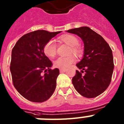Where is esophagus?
<instances>
[{
    "label": "esophagus",
    "instance_id": "1",
    "mask_svg": "<svg viewBox=\"0 0 124 124\" xmlns=\"http://www.w3.org/2000/svg\"><path fill=\"white\" fill-rule=\"evenodd\" d=\"M66 71V69H60V73H64V72H65Z\"/></svg>",
    "mask_w": 124,
    "mask_h": 124
}]
</instances>
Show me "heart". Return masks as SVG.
I'll use <instances>...</instances> for the list:
<instances>
[{
	"label": "heart",
	"mask_w": 124,
	"mask_h": 124,
	"mask_svg": "<svg viewBox=\"0 0 124 124\" xmlns=\"http://www.w3.org/2000/svg\"><path fill=\"white\" fill-rule=\"evenodd\" d=\"M60 40L71 46L70 54H74L79 56L81 55L82 51L78 46L79 41L77 37L73 35L66 34L61 36ZM43 53L46 56L53 58L56 53V45L53 40H50L43 46ZM76 58L73 56L69 57H60L54 61V66L55 67L61 69H66L73 63H75Z\"/></svg>",
	"instance_id": "heart-1"
}]
</instances>
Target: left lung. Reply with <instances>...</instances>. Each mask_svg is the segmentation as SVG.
Segmentation results:
<instances>
[{
    "label": "left lung",
    "mask_w": 124,
    "mask_h": 124,
    "mask_svg": "<svg viewBox=\"0 0 124 124\" xmlns=\"http://www.w3.org/2000/svg\"><path fill=\"white\" fill-rule=\"evenodd\" d=\"M66 31L77 35L84 43L83 58L76 64L81 72L76 70L72 79L73 86L84 97H97L106 90L111 81L114 68L112 50L100 35L89 27Z\"/></svg>",
    "instance_id": "left-lung-1"
}]
</instances>
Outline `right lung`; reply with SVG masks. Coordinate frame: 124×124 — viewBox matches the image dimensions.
Masks as SVG:
<instances>
[{
	"label": "right lung",
	"instance_id": "add662e5",
	"mask_svg": "<svg viewBox=\"0 0 124 124\" xmlns=\"http://www.w3.org/2000/svg\"><path fill=\"white\" fill-rule=\"evenodd\" d=\"M61 32L43 30L31 31L20 38L12 49L10 70L13 84L30 101H46L55 90L60 71L51 70L53 64L44 54L43 46Z\"/></svg>",
	"mask_w": 124,
	"mask_h": 124
}]
</instances>
